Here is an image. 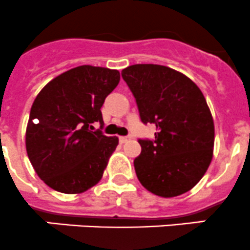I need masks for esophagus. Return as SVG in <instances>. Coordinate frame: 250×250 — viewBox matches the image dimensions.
<instances>
[{"label": "esophagus", "mask_w": 250, "mask_h": 250, "mask_svg": "<svg viewBox=\"0 0 250 250\" xmlns=\"http://www.w3.org/2000/svg\"><path fill=\"white\" fill-rule=\"evenodd\" d=\"M119 140L122 143H126L131 140V137L130 136H122V137H119Z\"/></svg>", "instance_id": "obj_1"}]
</instances>
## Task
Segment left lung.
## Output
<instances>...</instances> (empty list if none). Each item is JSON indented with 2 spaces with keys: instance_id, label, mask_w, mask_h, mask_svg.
<instances>
[{
  "instance_id": "8db88e82",
  "label": "left lung",
  "mask_w": 250,
  "mask_h": 250,
  "mask_svg": "<svg viewBox=\"0 0 250 250\" xmlns=\"http://www.w3.org/2000/svg\"><path fill=\"white\" fill-rule=\"evenodd\" d=\"M122 76L143 124H154L153 141L140 140L133 160L141 185L164 198L193 188L208 170L214 149V120L203 93L189 78L169 66L135 64Z\"/></svg>"
}]
</instances>
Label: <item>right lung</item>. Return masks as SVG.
I'll list each match as a JSON object with an SVG mask.
<instances>
[{"label":"right lung","instance_id":"1","mask_svg":"<svg viewBox=\"0 0 250 250\" xmlns=\"http://www.w3.org/2000/svg\"><path fill=\"white\" fill-rule=\"evenodd\" d=\"M120 81L115 69L80 65L49 81L36 96L25 132L29 160L54 191L78 194L101 181L119 138L108 137L101 108Z\"/></svg>","mask_w":250,"mask_h":250}]
</instances>
